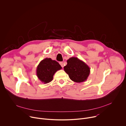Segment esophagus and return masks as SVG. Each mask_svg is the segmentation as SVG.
Wrapping results in <instances>:
<instances>
[{
    "mask_svg": "<svg viewBox=\"0 0 126 126\" xmlns=\"http://www.w3.org/2000/svg\"><path fill=\"white\" fill-rule=\"evenodd\" d=\"M60 65H61V66H62V67H63L64 65H63V62H60Z\"/></svg>",
    "mask_w": 126,
    "mask_h": 126,
    "instance_id": "34e87169",
    "label": "esophagus"
}]
</instances>
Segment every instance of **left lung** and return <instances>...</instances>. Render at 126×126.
I'll use <instances>...</instances> for the list:
<instances>
[{
	"instance_id": "left-lung-1",
	"label": "left lung",
	"mask_w": 126,
	"mask_h": 126,
	"mask_svg": "<svg viewBox=\"0 0 126 126\" xmlns=\"http://www.w3.org/2000/svg\"><path fill=\"white\" fill-rule=\"evenodd\" d=\"M67 63L64 67V70L72 81L81 83L87 79L90 68L85 63L77 57H71L67 61Z\"/></svg>"
}]
</instances>
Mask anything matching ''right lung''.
<instances>
[{"mask_svg":"<svg viewBox=\"0 0 126 126\" xmlns=\"http://www.w3.org/2000/svg\"><path fill=\"white\" fill-rule=\"evenodd\" d=\"M62 68L57 61L51 58H45L37 66L36 75L42 83L47 84L52 81L54 74Z\"/></svg>","mask_w":126,"mask_h":126,"instance_id":"1","label":"right lung"}]
</instances>
